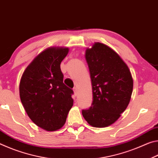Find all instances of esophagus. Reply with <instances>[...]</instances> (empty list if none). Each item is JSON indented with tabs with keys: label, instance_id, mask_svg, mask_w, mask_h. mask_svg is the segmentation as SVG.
Here are the masks:
<instances>
[{
	"label": "esophagus",
	"instance_id": "34e87169",
	"mask_svg": "<svg viewBox=\"0 0 158 158\" xmlns=\"http://www.w3.org/2000/svg\"><path fill=\"white\" fill-rule=\"evenodd\" d=\"M73 91H74V95H77V94H78V89H77V87H74L73 89Z\"/></svg>",
	"mask_w": 158,
	"mask_h": 158
}]
</instances>
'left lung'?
I'll use <instances>...</instances> for the list:
<instances>
[{"label":"left lung","instance_id":"obj_1","mask_svg":"<svg viewBox=\"0 0 158 158\" xmlns=\"http://www.w3.org/2000/svg\"><path fill=\"white\" fill-rule=\"evenodd\" d=\"M91 79L93 102L82 115L90 125L106 127L114 124L130 103L133 79L130 69L121 56L100 42L85 51Z\"/></svg>","mask_w":158,"mask_h":158}]
</instances>
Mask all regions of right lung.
Here are the masks:
<instances>
[{"label": "right lung", "mask_w": 158, "mask_h": 158, "mask_svg": "<svg viewBox=\"0 0 158 158\" xmlns=\"http://www.w3.org/2000/svg\"><path fill=\"white\" fill-rule=\"evenodd\" d=\"M69 50L66 47L47 48L21 77L19 96L26 114L37 126L49 132L63 127L73 105V90L63 84L60 65Z\"/></svg>", "instance_id": "right-lung-1"}]
</instances>
